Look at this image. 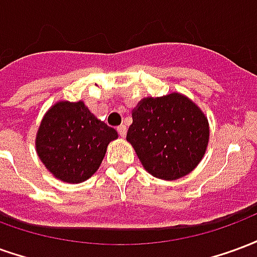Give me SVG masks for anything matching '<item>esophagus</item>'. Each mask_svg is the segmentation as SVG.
<instances>
[{"label":"esophagus","instance_id":"esophagus-1","mask_svg":"<svg viewBox=\"0 0 257 257\" xmlns=\"http://www.w3.org/2000/svg\"><path fill=\"white\" fill-rule=\"evenodd\" d=\"M117 132L119 134L121 138H125V135H126V126L125 125H119L117 128Z\"/></svg>","mask_w":257,"mask_h":257}]
</instances>
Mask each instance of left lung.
<instances>
[{
	"instance_id": "8db88e82",
	"label": "left lung",
	"mask_w": 257,
	"mask_h": 257,
	"mask_svg": "<svg viewBox=\"0 0 257 257\" xmlns=\"http://www.w3.org/2000/svg\"><path fill=\"white\" fill-rule=\"evenodd\" d=\"M132 118L126 140L153 176L176 180L202 160L209 139L208 119L186 96L143 99Z\"/></svg>"
}]
</instances>
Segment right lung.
Masks as SVG:
<instances>
[{"mask_svg": "<svg viewBox=\"0 0 257 257\" xmlns=\"http://www.w3.org/2000/svg\"><path fill=\"white\" fill-rule=\"evenodd\" d=\"M117 131L101 122L82 101H60L42 119L37 153L49 172L67 183H81L99 169Z\"/></svg>", "mask_w": 257, "mask_h": 257, "instance_id": "right-lung-1", "label": "right lung"}]
</instances>
